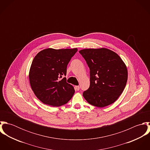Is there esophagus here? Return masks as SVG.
Returning a JSON list of instances; mask_svg holds the SVG:
<instances>
[{
	"label": "esophagus",
	"instance_id": "obj_1",
	"mask_svg": "<svg viewBox=\"0 0 150 150\" xmlns=\"http://www.w3.org/2000/svg\"><path fill=\"white\" fill-rule=\"evenodd\" d=\"M75 88H76V89L77 91H79L80 88L79 86H75Z\"/></svg>",
	"mask_w": 150,
	"mask_h": 150
}]
</instances>
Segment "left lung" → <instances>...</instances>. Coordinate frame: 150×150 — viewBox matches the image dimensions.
Wrapping results in <instances>:
<instances>
[{
  "instance_id": "obj_1",
  "label": "left lung",
  "mask_w": 150,
  "mask_h": 150,
  "mask_svg": "<svg viewBox=\"0 0 150 150\" xmlns=\"http://www.w3.org/2000/svg\"><path fill=\"white\" fill-rule=\"evenodd\" d=\"M90 70V86L83 96L91 105L104 107L122 93L128 80L127 66L115 52L107 48L79 51Z\"/></svg>"
}]
</instances>
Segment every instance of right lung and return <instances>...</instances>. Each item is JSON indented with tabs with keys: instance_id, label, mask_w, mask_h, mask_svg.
Returning a JSON list of instances; mask_svg holds the SVG:
<instances>
[{
	"instance_id": "add662e5",
	"label": "right lung",
	"mask_w": 150,
	"mask_h": 150,
	"mask_svg": "<svg viewBox=\"0 0 150 150\" xmlns=\"http://www.w3.org/2000/svg\"><path fill=\"white\" fill-rule=\"evenodd\" d=\"M77 48H47L34 58L29 78L32 89L43 103L58 107L67 103L74 93L73 86L66 82L67 66Z\"/></svg>"
}]
</instances>
